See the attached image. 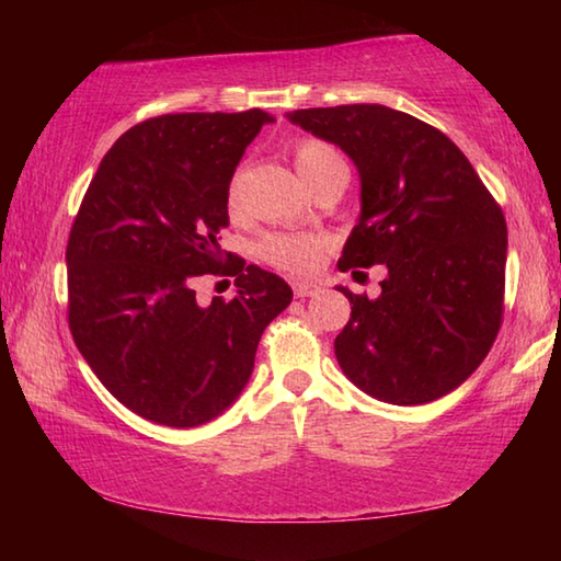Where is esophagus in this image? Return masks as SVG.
I'll use <instances>...</instances> for the list:
<instances>
[{"label":"esophagus","mask_w":561,"mask_h":561,"mask_svg":"<svg viewBox=\"0 0 561 561\" xmlns=\"http://www.w3.org/2000/svg\"><path fill=\"white\" fill-rule=\"evenodd\" d=\"M319 291H321V284H317V282H294V297L297 299L317 297Z\"/></svg>","instance_id":"34e87169"}]
</instances>
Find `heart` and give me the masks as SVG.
Wrapping results in <instances>:
<instances>
[{"instance_id": "b5f03b06", "label": "heart", "mask_w": 561, "mask_h": 561, "mask_svg": "<svg viewBox=\"0 0 561 561\" xmlns=\"http://www.w3.org/2000/svg\"><path fill=\"white\" fill-rule=\"evenodd\" d=\"M331 158H339L334 150L317 144V140H299L294 146V165H297L299 175L309 180L317 170L329 163ZM240 205V190H237V180H232L230 193H227V207L230 213ZM260 254L270 264L287 272H309L314 270L324 254V240L317 234H294V232H274L264 237L260 244Z\"/></svg>"}]
</instances>
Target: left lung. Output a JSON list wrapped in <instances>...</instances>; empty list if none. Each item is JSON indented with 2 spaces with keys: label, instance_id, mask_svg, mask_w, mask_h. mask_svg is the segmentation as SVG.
<instances>
[{
  "label": "left lung",
  "instance_id": "1",
  "mask_svg": "<svg viewBox=\"0 0 561 561\" xmlns=\"http://www.w3.org/2000/svg\"><path fill=\"white\" fill-rule=\"evenodd\" d=\"M339 146L360 180V215L339 270L386 264L381 294L346 287L351 319L334 341L351 383L393 405L455 391L482 364L502 321L507 225L453 140L378 103L291 111Z\"/></svg>",
  "mask_w": 561,
  "mask_h": 561
}]
</instances>
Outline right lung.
Here are the masks:
<instances>
[{"label":"right lung","mask_w":561,"mask_h":561,"mask_svg":"<svg viewBox=\"0 0 561 561\" xmlns=\"http://www.w3.org/2000/svg\"><path fill=\"white\" fill-rule=\"evenodd\" d=\"M274 116L168 113L138 123L103 156L76 215L69 327L91 371L146 421L195 428L244 391L262 331L291 287L225 254L227 193L244 148ZM203 273L234 276L232 302L197 305Z\"/></svg>","instance_id":"add662e5"}]
</instances>
